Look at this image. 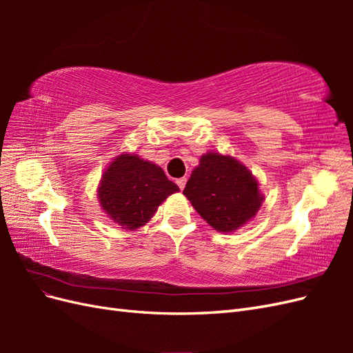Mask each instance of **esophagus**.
<instances>
[{
  "mask_svg": "<svg viewBox=\"0 0 353 353\" xmlns=\"http://www.w3.org/2000/svg\"><path fill=\"white\" fill-rule=\"evenodd\" d=\"M185 183H187V178H179V179H176V184H178V187L181 188V190H184V187H185Z\"/></svg>",
  "mask_w": 353,
  "mask_h": 353,
  "instance_id": "esophagus-1",
  "label": "esophagus"
}]
</instances>
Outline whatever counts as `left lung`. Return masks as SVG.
<instances>
[{
    "instance_id": "8db88e82",
    "label": "left lung",
    "mask_w": 353,
    "mask_h": 353,
    "mask_svg": "<svg viewBox=\"0 0 353 353\" xmlns=\"http://www.w3.org/2000/svg\"><path fill=\"white\" fill-rule=\"evenodd\" d=\"M184 196L212 228L232 232L253 219L262 206L259 183L231 156L209 152L200 157Z\"/></svg>"
}]
</instances>
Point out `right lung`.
Segmentation results:
<instances>
[{"label": "right lung", "mask_w": 353, "mask_h": 353, "mask_svg": "<svg viewBox=\"0 0 353 353\" xmlns=\"http://www.w3.org/2000/svg\"><path fill=\"white\" fill-rule=\"evenodd\" d=\"M179 191L163 169L137 154L123 153L104 170L97 196L101 209L125 230H137L152 219L157 208Z\"/></svg>", "instance_id": "1"}]
</instances>
